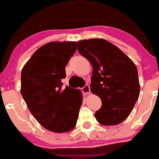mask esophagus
I'll use <instances>...</instances> for the list:
<instances>
[{"label":"esophagus","instance_id":"obj_1","mask_svg":"<svg viewBox=\"0 0 159 159\" xmlns=\"http://www.w3.org/2000/svg\"><path fill=\"white\" fill-rule=\"evenodd\" d=\"M82 91H83V94H85V95L89 94V93H90V88H89V85H86L85 86H83V87L82 88Z\"/></svg>","mask_w":159,"mask_h":159}]
</instances>
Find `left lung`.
Instances as JSON below:
<instances>
[{"mask_svg":"<svg viewBox=\"0 0 159 159\" xmlns=\"http://www.w3.org/2000/svg\"><path fill=\"white\" fill-rule=\"evenodd\" d=\"M77 49L93 67L90 90L102 102L95 113L97 120L106 126L123 122L139 97L135 64L120 48L103 39L78 41Z\"/></svg>","mask_w":159,"mask_h":159,"instance_id":"8db88e82","label":"left lung"}]
</instances>
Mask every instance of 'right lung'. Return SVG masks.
I'll use <instances>...</instances> for the list:
<instances>
[{
    "label": "right lung",
    "instance_id": "right-lung-1",
    "mask_svg": "<svg viewBox=\"0 0 159 159\" xmlns=\"http://www.w3.org/2000/svg\"><path fill=\"white\" fill-rule=\"evenodd\" d=\"M76 50V42H52L36 50L21 70V93L34 118L48 131L68 132L75 128L83 95L62 88L66 66Z\"/></svg>",
    "mask_w": 159,
    "mask_h": 159
}]
</instances>
